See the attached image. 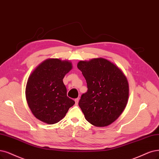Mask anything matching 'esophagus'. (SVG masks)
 Here are the masks:
<instances>
[{
	"label": "esophagus",
	"instance_id": "esophagus-1",
	"mask_svg": "<svg viewBox=\"0 0 159 159\" xmlns=\"http://www.w3.org/2000/svg\"><path fill=\"white\" fill-rule=\"evenodd\" d=\"M79 101V98H76V99H75V104H76V105L78 104Z\"/></svg>",
	"mask_w": 159,
	"mask_h": 159
}]
</instances>
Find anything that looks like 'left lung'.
<instances>
[{
    "label": "left lung",
    "instance_id": "8db88e82",
    "mask_svg": "<svg viewBox=\"0 0 159 159\" xmlns=\"http://www.w3.org/2000/svg\"><path fill=\"white\" fill-rule=\"evenodd\" d=\"M77 67L87 83L88 91L79 102L85 119L93 126H109L126 106L129 86L126 76L114 63L102 57L80 61Z\"/></svg>",
    "mask_w": 159,
    "mask_h": 159
}]
</instances>
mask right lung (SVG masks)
I'll return each mask as SVG.
<instances>
[{
	"instance_id": "add662e5",
	"label": "right lung",
	"mask_w": 159,
	"mask_h": 159,
	"mask_svg": "<svg viewBox=\"0 0 159 159\" xmlns=\"http://www.w3.org/2000/svg\"><path fill=\"white\" fill-rule=\"evenodd\" d=\"M72 69L68 60L52 58L36 67L28 79L25 96L32 113L40 121L53 125L66 116L75 102L67 96L65 75Z\"/></svg>"
}]
</instances>
